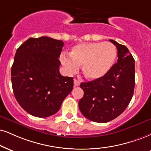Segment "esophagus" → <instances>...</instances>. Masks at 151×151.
Listing matches in <instances>:
<instances>
[{"instance_id": "obj_1", "label": "esophagus", "mask_w": 151, "mask_h": 151, "mask_svg": "<svg viewBox=\"0 0 151 151\" xmlns=\"http://www.w3.org/2000/svg\"><path fill=\"white\" fill-rule=\"evenodd\" d=\"M73 83H74V86L75 87H78L80 85V82L78 81L77 79H74L73 80Z\"/></svg>"}]
</instances>
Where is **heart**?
I'll return each instance as SVG.
<instances>
[{
    "label": "heart",
    "instance_id": "heart-1",
    "mask_svg": "<svg viewBox=\"0 0 151 151\" xmlns=\"http://www.w3.org/2000/svg\"><path fill=\"white\" fill-rule=\"evenodd\" d=\"M69 55L70 57L62 55L60 58L68 73H74L82 66L85 77L95 81L107 75L114 66L117 50L110 42H87L74 46Z\"/></svg>",
    "mask_w": 151,
    "mask_h": 151
}]
</instances>
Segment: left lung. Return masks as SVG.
<instances>
[{"label": "left lung", "mask_w": 151, "mask_h": 151, "mask_svg": "<svg viewBox=\"0 0 151 151\" xmlns=\"http://www.w3.org/2000/svg\"><path fill=\"white\" fill-rule=\"evenodd\" d=\"M118 50V61L101 79L82 83L78 106L85 118L104 123L116 118L129 105L135 85L134 59L126 46L109 40Z\"/></svg>", "instance_id": "1"}]
</instances>
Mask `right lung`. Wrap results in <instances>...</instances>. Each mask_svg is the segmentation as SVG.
<instances>
[{
    "label": "right lung",
    "mask_w": 151,
    "mask_h": 151,
    "mask_svg": "<svg viewBox=\"0 0 151 151\" xmlns=\"http://www.w3.org/2000/svg\"><path fill=\"white\" fill-rule=\"evenodd\" d=\"M64 42L50 37L30 38L17 50L11 68L17 101L38 118L55 114L73 87V78L59 73Z\"/></svg>",
    "instance_id": "right-lung-1"
}]
</instances>
